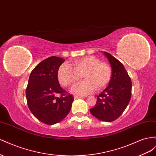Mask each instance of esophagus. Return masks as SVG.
Wrapping results in <instances>:
<instances>
[{
	"mask_svg": "<svg viewBox=\"0 0 156 156\" xmlns=\"http://www.w3.org/2000/svg\"><path fill=\"white\" fill-rule=\"evenodd\" d=\"M74 98H75V99H78V98H82V97H81V96H74Z\"/></svg>",
	"mask_w": 156,
	"mask_h": 156,
	"instance_id": "obj_1",
	"label": "esophagus"
}]
</instances>
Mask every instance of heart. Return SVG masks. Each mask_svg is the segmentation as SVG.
I'll return each mask as SVG.
<instances>
[{"label": "heart", "mask_w": 156, "mask_h": 156, "mask_svg": "<svg viewBox=\"0 0 156 156\" xmlns=\"http://www.w3.org/2000/svg\"><path fill=\"white\" fill-rule=\"evenodd\" d=\"M112 74L111 66L101 61L94 56H88L75 60L73 66L64 63L58 71L60 83L65 87H72L81 79L80 82L72 88V92L79 95H87L95 90L96 87L101 89L109 82Z\"/></svg>", "instance_id": "1"}]
</instances>
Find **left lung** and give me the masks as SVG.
<instances>
[{
  "instance_id": "8db88e82",
  "label": "left lung",
  "mask_w": 156,
  "mask_h": 156,
  "mask_svg": "<svg viewBox=\"0 0 156 156\" xmlns=\"http://www.w3.org/2000/svg\"><path fill=\"white\" fill-rule=\"evenodd\" d=\"M112 68V77L108 87L97 96L91 114L98 120L107 122L116 120L130 101L132 84L124 65L110 53L104 52Z\"/></svg>"
}]
</instances>
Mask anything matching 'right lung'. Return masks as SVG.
Listing matches in <instances>:
<instances>
[{
    "instance_id": "right-lung-1",
    "label": "right lung",
    "mask_w": 156,
    "mask_h": 156,
    "mask_svg": "<svg viewBox=\"0 0 156 156\" xmlns=\"http://www.w3.org/2000/svg\"><path fill=\"white\" fill-rule=\"evenodd\" d=\"M64 60L51 56L41 61L31 72L26 88L29 109L43 123L53 125L62 120L70 111L74 98L61 88L58 71ZM60 94L57 97L56 95Z\"/></svg>"
}]
</instances>
